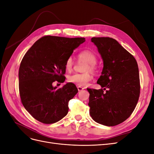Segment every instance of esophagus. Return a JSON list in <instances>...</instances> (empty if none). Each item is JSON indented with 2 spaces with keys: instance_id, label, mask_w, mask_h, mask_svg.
I'll list each match as a JSON object with an SVG mask.
<instances>
[{
  "instance_id": "obj_1",
  "label": "esophagus",
  "mask_w": 154,
  "mask_h": 154,
  "mask_svg": "<svg viewBox=\"0 0 154 154\" xmlns=\"http://www.w3.org/2000/svg\"><path fill=\"white\" fill-rule=\"evenodd\" d=\"M77 88H78V91H81L84 89V88H83V87H80V86H78Z\"/></svg>"
}]
</instances>
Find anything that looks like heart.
<instances>
[{"instance_id":"obj_1","label":"heart","mask_w":154,"mask_h":154,"mask_svg":"<svg viewBox=\"0 0 154 154\" xmlns=\"http://www.w3.org/2000/svg\"><path fill=\"white\" fill-rule=\"evenodd\" d=\"M78 61H83L87 63V65L83 69L85 73L79 74L75 73L69 76L67 78L69 82L74 84L84 87L86 86L92 79L91 73L95 74L97 72V56L94 52L89 49L82 51L77 55ZM73 66V60L71 57H69L65 63V69L67 71H71Z\"/></svg>"}]
</instances>
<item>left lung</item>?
I'll list each match as a JSON object with an SVG mask.
<instances>
[{"instance_id": "8db88e82", "label": "left lung", "mask_w": 154, "mask_h": 154, "mask_svg": "<svg viewBox=\"0 0 154 154\" xmlns=\"http://www.w3.org/2000/svg\"><path fill=\"white\" fill-rule=\"evenodd\" d=\"M91 41L103 60V69L97 82L102 88H87L89 114L96 122L113 127L128 119L137 103L140 94L137 63L115 39L93 37Z\"/></svg>"}]
</instances>
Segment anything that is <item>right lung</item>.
I'll return each mask as SVG.
<instances>
[{
  "mask_svg": "<svg viewBox=\"0 0 154 154\" xmlns=\"http://www.w3.org/2000/svg\"><path fill=\"white\" fill-rule=\"evenodd\" d=\"M85 38L44 36L37 40L23 57L18 71L22 105L35 119L44 124L58 122L69 110V101L78 92L74 83L62 88L53 86L64 82L65 63Z\"/></svg>",
  "mask_w": 154,
  "mask_h": 154,
  "instance_id": "add662e5",
  "label": "right lung"
}]
</instances>
